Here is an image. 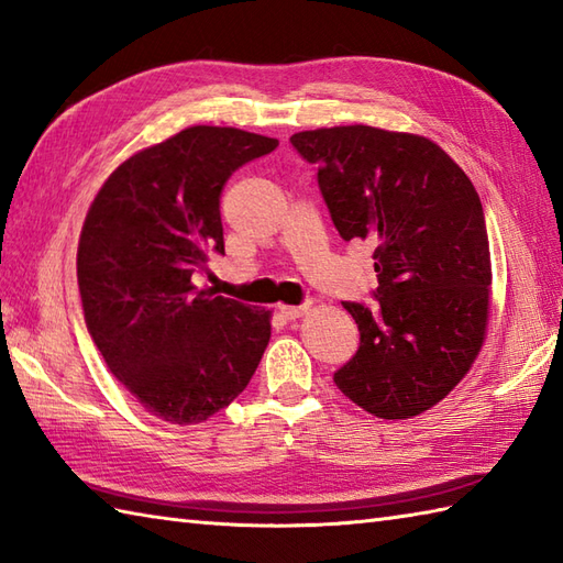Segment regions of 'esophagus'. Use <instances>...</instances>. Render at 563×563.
<instances>
[{
	"label": "esophagus",
	"mask_w": 563,
	"mask_h": 563,
	"mask_svg": "<svg viewBox=\"0 0 563 563\" xmlns=\"http://www.w3.org/2000/svg\"><path fill=\"white\" fill-rule=\"evenodd\" d=\"M309 309V305H297V307H280V314L285 319H300Z\"/></svg>",
	"instance_id": "obj_1"
}]
</instances>
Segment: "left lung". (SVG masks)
<instances>
[{
  "instance_id": "left-lung-1",
  "label": "left lung",
  "mask_w": 563,
  "mask_h": 563,
  "mask_svg": "<svg viewBox=\"0 0 563 563\" xmlns=\"http://www.w3.org/2000/svg\"><path fill=\"white\" fill-rule=\"evenodd\" d=\"M317 164L341 239L375 246V307L343 302L361 345L333 373L377 418H411L445 399L486 336L492 254L479 194L435 142L369 125L290 137Z\"/></svg>"
}]
</instances>
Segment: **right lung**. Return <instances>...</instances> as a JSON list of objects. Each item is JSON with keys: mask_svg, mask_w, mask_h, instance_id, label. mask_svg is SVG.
Listing matches in <instances>:
<instances>
[{"mask_svg": "<svg viewBox=\"0 0 563 563\" xmlns=\"http://www.w3.org/2000/svg\"><path fill=\"white\" fill-rule=\"evenodd\" d=\"M275 147L236 128H186L118 166L84 220V321L118 382L162 421H208L266 351L271 312L198 290L194 275L224 254L227 178Z\"/></svg>", "mask_w": 563, "mask_h": 563, "instance_id": "right-lung-1", "label": "right lung"}]
</instances>
